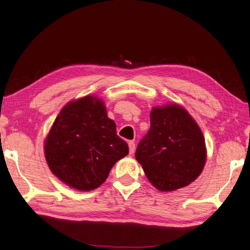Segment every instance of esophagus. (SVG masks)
<instances>
[{
    "instance_id": "34e87169",
    "label": "esophagus",
    "mask_w": 250,
    "mask_h": 250,
    "mask_svg": "<svg viewBox=\"0 0 250 250\" xmlns=\"http://www.w3.org/2000/svg\"><path fill=\"white\" fill-rule=\"evenodd\" d=\"M127 144H129L130 154H133V153H134V151H135V144H134V142H129Z\"/></svg>"
}]
</instances>
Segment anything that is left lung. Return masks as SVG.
<instances>
[{
    "instance_id": "obj_1",
    "label": "left lung",
    "mask_w": 250,
    "mask_h": 250,
    "mask_svg": "<svg viewBox=\"0 0 250 250\" xmlns=\"http://www.w3.org/2000/svg\"><path fill=\"white\" fill-rule=\"evenodd\" d=\"M150 124L135 152L146 177L161 191L188 187L200 176L207 160L198 124L177 103L152 107Z\"/></svg>"
}]
</instances>
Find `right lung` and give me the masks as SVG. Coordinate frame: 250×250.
I'll return each mask as SVG.
<instances>
[{
	"label": "right lung",
	"mask_w": 250,
	"mask_h": 250,
	"mask_svg": "<svg viewBox=\"0 0 250 250\" xmlns=\"http://www.w3.org/2000/svg\"><path fill=\"white\" fill-rule=\"evenodd\" d=\"M43 150L53 175L82 191L100 187L112 167L129 153L114 120L107 117L103 100L91 95L71 100L61 109Z\"/></svg>",
	"instance_id": "right-lung-1"
}]
</instances>
